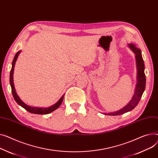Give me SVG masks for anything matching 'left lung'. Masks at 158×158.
I'll return each instance as SVG.
<instances>
[{"mask_svg":"<svg viewBox=\"0 0 158 158\" xmlns=\"http://www.w3.org/2000/svg\"><path fill=\"white\" fill-rule=\"evenodd\" d=\"M128 46L131 49L135 52L136 61V68H137V82H136V88L135 93L127 106H126L123 109L115 112L113 113H107L105 114H107L109 115H117L123 114L126 112H128L133 110L139 103L142 94L145 88V75L144 73V62L142 56L141 51L140 49L137 48L134 44H130Z\"/></svg>","mask_w":158,"mask_h":158,"instance_id":"8db88e82","label":"left lung"}]
</instances>
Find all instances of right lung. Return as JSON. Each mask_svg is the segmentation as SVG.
<instances>
[{"label":"right lung","instance_id":"obj_1","mask_svg":"<svg viewBox=\"0 0 158 158\" xmlns=\"http://www.w3.org/2000/svg\"><path fill=\"white\" fill-rule=\"evenodd\" d=\"M20 51H18L17 53L16 54L14 60L13 61V64H12V68L11 70H10V87H11V90H12V93H13V96L15 100V101L20 106H22L23 108H24L26 110H27L28 112L32 113V114H48L51 113V112L54 111L55 110H56V109H58L60 105L62 103L63 99H64V96L63 95L61 98L58 100V102L55 103L53 106L48 107V108H40V107H30L27 106V104H25V103H23L22 100L19 99V98L18 97V96L17 95V94L15 91V87H14V84H13V72H14V67H15V62L17 60V58L19 55V54L20 53Z\"/></svg>","mask_w":158,"mask_h":158}]
</instances>
